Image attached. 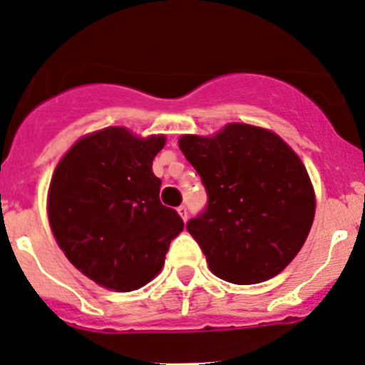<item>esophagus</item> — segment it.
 I'll use <instances>...</instances> for the list:
<instances>
[{
    "label": "esophagus",
    "instance_id": "esophagus-1",
    "mask_svg": "<svg viewBox=\"0 0 365 365\" xmlns=\"http://www.w3.org/2000/svg\"><path fill=\"white\" fill-rule=\"evenodd\" d=\"M178 213H180V217H182L183 220H187V219H189V208H187L185 205L178 206Z\"/></svg>",
    "mask_w": 365,
    "mask_h": 365
}]
</instances>
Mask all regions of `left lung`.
I'll return each instance as SVG.
<instances>
[{"label":"left lung","mask_w":365,"mask_h":365,"mask_svg":"<svg viewBox=\"0 0 365 365\" xmlns=\"http://www.w3.org/2000/svg\"><path fill=\"white\" fill-rule=\"evenodd\" d=\"M206 189L187 222L217 277L257 284L284 270L314 219V192L297 153L274 132L230 123L215 138L178 141Z\"/></svg>","instance_id":"1"}]
</instances>
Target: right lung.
<instances>
[{
  "label": "right lung",
  "instance_id": "add662e5",
  "mask_svg": "<svg viewBox=\"0 0 365 365\" xmlns=\"http://www.w3.org/2000/svg\"><path fill=\"white\" fill-rule=\"evenodd\" d=\"M164 145V135L139 139L109 127L79 139L54 171L51 230L70 263L101 286H145L182 233V217L160 203L162 182L152 171Z\"/></svg>",
  "mask_w": 365,
  "mask_h": 365
}]
</instances>
